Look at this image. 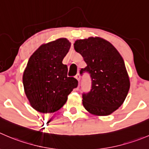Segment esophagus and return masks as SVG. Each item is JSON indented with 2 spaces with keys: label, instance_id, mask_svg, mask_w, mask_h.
Here are the masks:
<instances>
[{
  "label": "esophagus",
  "instance_id": "esophagus-1",
  "mask_svg": "<svg viewBox=\"0 0 149 149\" xmlns=\"http://www.w3.org/2000/svg\"><path fill=\"white\" fill-rule=\"evenodd\" d=\"M80 78H81V76H80V75H79V73H78V74L77 75H76V79H77V80H78V81H80Z\"/></svg>",
  "mask_w": 149,
  "mask_h": 149
}]
</instances>
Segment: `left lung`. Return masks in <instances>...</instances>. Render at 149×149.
Returning a JSON list of instances; mask_svg holds the SVG:
<instances>
[{
  "label": "left lung",
  "instance_id": "obj_1",
  "mask_svg": "<svg viewBox=\"0 0 149 149\" xmlns=\"http://www.w3.org/2000/svg\"><path fill=\"white\" fill-rule=\"evenodd\" d=\"M74 49L87 65L81 74L87 72L92 79L90 92L82 95L84 107L96 116L111 114L122 105L130 86L123 58L109 41L100 37L76 40Z\"/></svg>",
  "mask_w": 149,
  "mask_h": 149
}]
</instances>
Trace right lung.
I'll return each instance as SVG.
<instances>
[{
	"label": "right lung",
	"instance_id": "obj_1",
	"mask_svg": "<svg viewBox=\"0 0 149 149\" xmlns=\"http://www.w3.org/2000/svg\"><path fill=\"white\" fill-rule=\"evenodd\" d=\"M65 38L44 44L31 55L24 69L22 82L30 105L43 113L62 108L78 81L68 77V66L63 60L70 48Z\"/></svg>",
	"mask_w": 149,
	"mask_h": 149
}]
</instances>
